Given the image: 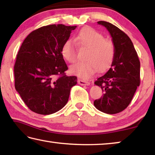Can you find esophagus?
<instances>
[{
	"label": "esophagus",
	"mask_w": 155,
	"mask_h": 155,
	"mask_svg": "<svg viewBox=\"0 0 155 155\" xmlns=\"http://www.w3.org/2000/svg\"><path fill=\"white\" fill-rule=\"evenodd\" d=\"M78 83L81 85H89L90 84V83L88 82V81H86L85 80H82V79H78Z\"/></svg>",
	"instance_id": "esophagus-1"
}]
</instances>
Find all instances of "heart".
Here are the masks:
<instances>
[{"mask_svg": "<svg viewBox=\"0 0 155 155\" xmlns=\"http://www.w3.org/2000/svg\"><path fill=\"white\" fill-rule=\"evenodd\" d=\"M76 44L81 48H87L85 59L86 61L77 62L70 66L72 74L81 78H90L97 70L103 72L111 67L115 57V48L110 40L91 27L81 29L74 38ZM61 54L65 60L74 63L77 58L75 43L71 40L64 41L61 48Z\"/></svg>", "mask_w": 155, "mask_h": 155, "instance_id": "obj_1", "label": "heart"}]
</instances>
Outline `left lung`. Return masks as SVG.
<instances>
[{
	"instance_id": "1",
	"label": "left lung",
	"mask_w": 155,
	"mask_h": 155,
	"mask_svg": "<svg viewBox=\"0 0 155 155\" xmlns=\"http://www.w3.org/2000/svg\"><path fill=\"white\" fill-rule=\"evenodd\" d=\"M98 24L105 27L111 34L115 57L109 71L94 82L104 94L94 104L99 111L115 114L129 105L140 85V61L132 41L124 31L105 21Z\"/></svg>"
}]
</instances>
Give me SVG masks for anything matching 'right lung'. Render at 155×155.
<instances>
[{
	"instance_id": "right-lung-1",
	"label": "right lung",
	"mask_w": 155,
	"mask_h": 155,
	"mask_svg": "<svg viewBox=\"0 0 155 155\" xmlns=\"http://www.w3.org/2000/svg\"><path fill=\"white\" fill-rule=\"evenodd\" d=\"M77 26L51 25L32 31L21 45L14 65L15 88L26 105L38 114L61 109L77 77H67L61 54L65 41Z\"/></svg>"
}]
</instances>
